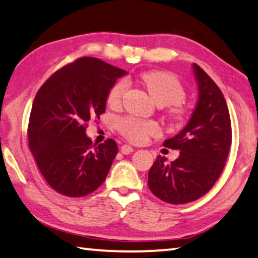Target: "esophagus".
<instances>
[{
  "label": "esophagus",
  "mask_w": 258,
  "mask_h": 258,
  "mask_svg": "<svg viewBox=\"0 0 258 258\" xmlns=\"http://www.w3.org/2000/svg\"><path fill=\"white\" fill-rule=\"evenodd\" d=\"M120 151H121V154L128 155V154H131L133 151V147H131L128 145H122L120 147Z\"/></svg>",
  "instance_id": "34e87169"
}]
</instances>
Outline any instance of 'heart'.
Listing matches in <instances>:
<instances>
[{
    "label": "heart",
    "instance_id": "1",
    "mask_svg": "<svg viewBox=\"0 0 258 258\" xmlns=\"http://www.w3.org/2000/svg\"><path fill=\"white\" fill-rule=\"evenodd\" d=\"M140 81L149 93L151 99L158 107H166V116L174 122H182L187 118V108L181 102L185 100L186 92L173 75L162 71H147L141 73ZM127 83L119 80L109 89L107 103L109 107H120ZM121 136L133 142H144L147 137L157 134L159 126L153 120H140L133 117H122L117 122Z\"/></svg>",
    "mask_w": 258,
    "mask_h": 258
}]
</instances>
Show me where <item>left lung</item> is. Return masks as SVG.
Here are the masks:
<instances>
[{
	"label": "left lung",
	"instance_id": "obj_1",
	"mask_svg": "<svg viewBox=\"0 0 258 258\" xmlns=\"http://www.w3.org/2000/svg\"><path fill=\"white\" fill-rule=\"evenodd\" d=\"M193 68L198 104L186 127L164 141V147L180 155L170 164L157 156L148 173L151 193L171 204L193 202L206 195L223 172L232 144L230 112L222 91L198 64Z\"/></svg>",
	"mask_w": 258,
	"mask_h": 258
}]
</instances>
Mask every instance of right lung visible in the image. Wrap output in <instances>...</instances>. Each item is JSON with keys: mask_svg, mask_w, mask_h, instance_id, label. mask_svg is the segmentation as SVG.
I'll return each mask as SVG.
<instances>
[{"mask_svg": "<svg viewBox=\"0 0 258 258\" xmlns=\"http://www.w3.org/2000/svg\"><path fill=\"white\" fill-rule=\"evenodd\" d=\"M124 75L95 57H80L49 77L36 93L28 147L44 180L59 194L86 196L107 178L117 144L107 139L93 145L86 128L91 118L104 113L109 89Z\"/></svg>", "mask_w": 258, "mask_h": 258, "instance_id": "1", "label": "right lung"}]
</instances>
